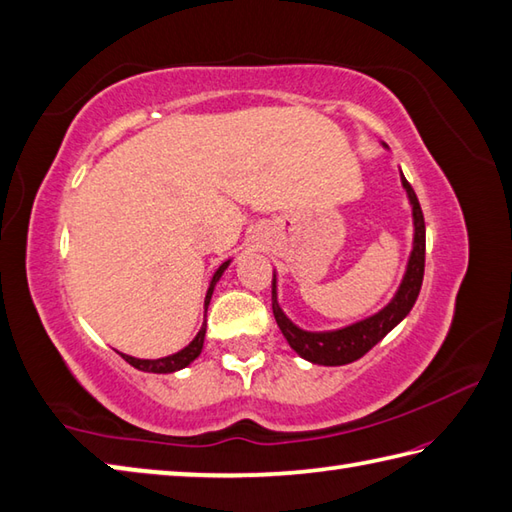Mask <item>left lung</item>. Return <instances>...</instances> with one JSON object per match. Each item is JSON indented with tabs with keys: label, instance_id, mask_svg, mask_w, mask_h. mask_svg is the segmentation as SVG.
Wrapping results in <instances>:
<instances>
[{
	"label": "left lung",
	"instance_id": "left-lung-1",
	"mask_svg": "<svg viewBox=\"0 0 512 512\" xmlns=\"http://www.w3.org/2000/svg\"><path fill=\"white\" fill-rule=\"evenodd\" d=\"M386 150L388 146L382 144ZM402 188L406 190L410 215H413V248H410L408 262L402 282H399L395 295L390 302L379 308L377 313L368 315L357 322L333 328V330H306L297 326L293 319L279 306L277 297V270H273V315L275 322L286 337L288 346L295 353L306 359L310 364L319 366H344L355 362V359L364 357L370 348L382 342V339L393 330L402 319L410 313V308L415 306L419 290H422L424 279V262H426V226L422 206L417 202L415 190L410 188L406 177L402 173Z\"/></svg>",
	"mask_w": 512,
	"mask_h": 512
}]
</instances>
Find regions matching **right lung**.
<instances>
[{
  "instance_id": "right-lung-1",
  "label": "right lung",
  "mask_w": 512,
  "mask_h": 512,
  "mask_svg": "<svg viewBox=\"0 0 512 512\" xmlns=\"http://www.w3.org/2000/svg\"><path fill=\"white\" fill-rule=\"evenodd\" d=\"M230 262H233V259H226V262L215 270L213 277H210V284H208L206 297H204V317H206L210 297H213V290H215V286L219 282V277L224 275V270L230 266ZM204 339H206V319L202 322V328H199V333L193 337V342H190L188 346H184L182 350H177V353H173V355H166V357H159V359H139V357L124 355V353H119V355H122L130 366H135L137 370H144V373H175V370H182L188 364L195 362V359L199 357V353H202V348H204Z\"/></svg>"
}]
</instances>
